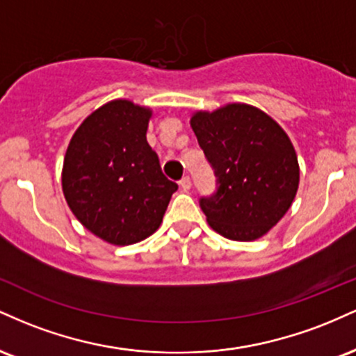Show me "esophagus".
I'll use <instances>...</instances> for the list:
<instances>
[{
  "label": "esophagus",
  "mask_w": 356,
  "mask_h": 356,
  "mask_svg": "<svg viewBox=\"0 0 356 356\" xmlns=\"http://www.w3.org/2000/svg\"><path fill=\"white\" fill-rule=\"evenodd\" d=\"M179 184H181V187L184 191H189L191 189V186H192V182H191V177L189 175H184V177L181 179V181H179Z\"/></svg>",
  "instance_id": "34e87169"
}]
</instances>
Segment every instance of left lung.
Wrapping results in <instances>:
<instances>
[{"mask_svg": "<svg viewBox=\"0 0 356 356\" xmlns=\"http://www.w3.org/2000/svg\"><path fill=\"white\" fill-rule=\"evenodd\" d=\"M191 127L218 177V191L199 201L209 226L232 241L259 239L295 201L300 165L289 137L246 104L195 112Z\"/></svg>", "mask_w": 356, "mask_h": 356, "instance_id": "obj_1", "label": "left lung"}]
</instances>
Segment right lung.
Segmentation results:
<instances>
[{"label":"right lung","mask_w":356,"mask_h":356,"mask_svg":"<svg viewBox=\"0 0 356 356\" xmlns=\"http://www.w3.org/2000/svg\"><path fill=\"white\" fill-rule=\"evenodd\" d=\"M152 110L112 100L85 118L63 161L61 187L75 218L115 246L149 238L161 226L177 184L162 174L147 142Z\"/></svg>","instance_id":"add662e5"}]
</instances>
